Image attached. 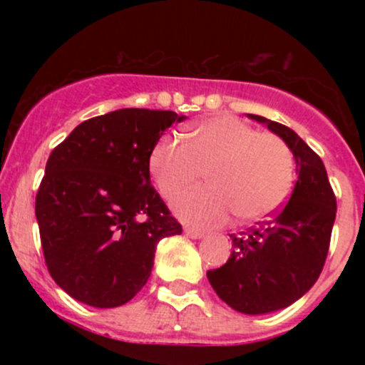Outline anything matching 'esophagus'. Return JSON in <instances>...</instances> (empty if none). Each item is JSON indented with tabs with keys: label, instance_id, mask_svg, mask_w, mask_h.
I'll list each match as a JSON object with an SVG mask.
<instances>
[{
	"label": "esophagus",
	"instance_id": "obj_1",
	"mask_svg": "<svg viewBox=\"0 0 365 365\" xmlns=\"http://www.w3.org/2000/svg\"><path fill=\"white\" fill-rule=\"evenodd\" d=\"M183 233L190 238H202L204 237L202 232H199V230H194V228H185L183 230Z\"/></svg>",
	"mask_w": 365,
	"mask_h": 365
}]
</instances>
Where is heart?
Returning <instances> with one entry per match:
<instances>
[{"label":"heart","mask_w":365,"mask_h":365,"mask_svg":"<svg viewBox=\"0 0 365 365\" xmlns=\"http://www.w3.org/2000/svg\"><path fill=\"white\" fill-rule=\"evenodd\" d=\"M149 170L168 202L194 188L202 173L207 188L192 192L175 206L197 226H217L233 215L255 223L287 202L295 182V158L287 142L230 115L194 125L188 140L166 135L154 145Z\"/></svg>","instance_id":"obj_1"}]
</instances>
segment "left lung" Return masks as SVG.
<instances>
[{
	"mask_svg": "<svg viewBox=\"0 0 365 365\" xmlns=\"http://www.w3.org/2000/svg\"><path fill=\"white\" fill-rule=\"evenodd\" d=\"M249 116L287 142L299 178L290 200L269 220L230 235L232 255L221 267L207 271V279L235 311L266 314L292 305L317 282L329 250L336 197L324 163L292 128Z\"/></svg>",
	"mask_w": 365,
	"mask_h": 365,
	"instance_id": "left-lung-1",
	"label": "left lung"
}]
</instances>
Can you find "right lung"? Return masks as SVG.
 I'll list each match as a JSON object with an SVG mask.
<instances>
[{
  "mask_svg": "<svg viewBox=\"0 0 365 365\" xmlns=\"http://www.w3.org/2000/svg\"><path fill=\"white\" fill-rule=\"evenodd\" d=\"M185 116L125 108L82 121L46 163L36 217L58 287L92 307H118L148 283L161 238L182 225L150 185L149 158Z\"/></svg>",
  "mask_w": 365,
  "mask_h": 365,
  "instance_id": "right-lung-1",
  "label": "right lung"
}]
</instances>
